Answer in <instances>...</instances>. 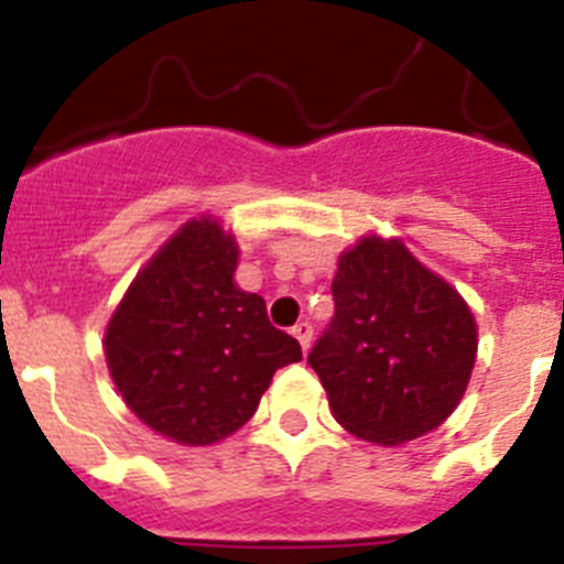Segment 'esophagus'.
Instances as JSON below:
<instances>
[{
  "label": "esophagus",
  "instance_id": "34e87169",
  "mask_svg": "<svg viewBox=\"0 0 564 564\" xmlns=\"http://www.w3.org/2000/svg\"><path fill=\"white\" fill-rule=\"evenodd\" d=\"M291 333L299 338L302 350L307 352V347H311V341H313V325H311V322H299V325H293Z\"/></svg>",
  "mask_w": 564,
  "mask_h": 564
}]
</instances>
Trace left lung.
<instances>
[{
  "instance_id": "1",
  "label": "left lung",
  "mask_w": 564,
  "mask_h": 564,
  "mask_svg": "<svg viewBox=\"0 0 564 564\" xmlns=\"http://www.w3.org/2000/svg\"><path fill=\"white\" fill-rule=\"evenodd\" d=\"M330 325L307 364L344 430L395 446L455 412L475 367V316L457 291L398 239H361L341 253Z\"/></svg>"
}]
</instances>
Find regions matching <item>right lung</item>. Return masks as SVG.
<instances>
[{
    "label": "right lung",
    "instance_id": "1",
    "mask_svg": "<svg viewBox=\"0 0 564 564\" xmlns=\"http://www.w3.org/2000/svg\"><path fill=\"white\" fill-rule=\"evenodd\" d=\"M234 268L237 246L217 220L186 223L134 276L104 338L129 410L186 446L237 432L273 372L302 358L265 299L234 285Z\"/></svg>",
    "mask_w": 564,
    "mask_h": 564
}]
</instances>
